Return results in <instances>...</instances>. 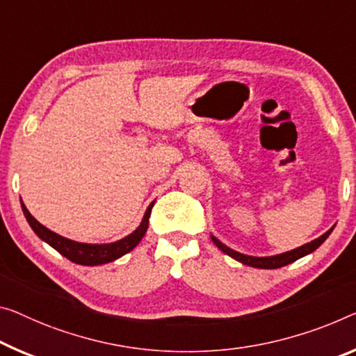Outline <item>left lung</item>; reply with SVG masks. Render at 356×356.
<instances>
[{"label":"left lung","mask_w":356,"mask_h":356,"mask_svg":"<svg viewBox=\"0 0 356 356\" xmlns=\"http://www.w3.org/2000/svg\"><path fill=\"white\" fill-rule=\"evenodd\" d=\"M332 229H334V226H332L330 231H326L323 235H320L318 238L312 240L310 243H305V245H302V247L294 248L291 251H286V253H282V254L266 256V258H256V256H248V254L238 253V251H234L232 248H229L224 243H221L216 237H213V235H211V240H213V243H215L216 247L222 251V253L229 254V256H231V258L237 259L238 262H242V264H245V266L258 267V269H278V267L291 264V262L298 261L299 258H302V256L312 253V251H315L316 248L320 247L321 243L325 242L327 237H330V234L332 232Z\"/></svg>","instance_id":"obj_1"}]
</instances>
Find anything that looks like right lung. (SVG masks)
<instances>
[{"mask_svg": "<svg viewBox=\"0 0 356 356\" xmlns=\"http://www.w3.org/2000/svg\"><path fill=\"white\" fill-rule=\"evenodd\" d=\"M152 205H154V202L147 207L143 220H141V224L132 234H129L127 237L118 240V242L103 243V245L79 243V242H74V240L65 238L62 235L49 231V229L46 226H42L40 221H36L35 218L30 215V211L26 210V207L24 204H22V210H24L26 221H29L30 227L35 231L38 237L44 240L46 243L51 245L54 250H57L60 254L65 256V258L81 266H100V264H106V262H111L114 259L121 258L124 254H127L129 251H132L136 245L141 242V238H143V235L147 231V226H149Z\"/></svg>", "mask_w": 356, "mask_h": 356, "instance_id": "1", "label": "right lung"}]
</instances>
